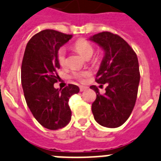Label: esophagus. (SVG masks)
<instances>
[{
  "label": "esophagus",
  "mask_w": 161,
  "mask_h": 161,
  "mask_svg": "<svg viewBox=\"0 0 161 161\" xmlns=\"http://www.w3.org/2000/svg\"><path fill=\"white\" fill-rule=\"evenodd\" d=\"M86 89H87V87H86V86H80V92L85 91V90H86Z\"/></svg>",
  "instance_id": "esophagus-1"
}]
</instances>
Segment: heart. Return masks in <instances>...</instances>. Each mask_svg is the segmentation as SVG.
I'll return each mask as SVG.
<instances>
[{"mask_svg": "<svg viewBox=\"0 0 161 161\" xmlns=\"http://www.w3.org/2000/svg\"><path fill=\"white\" fill-rule=\"evenodd\" d=\"M74 48L80 54H81L84 58H90L94 53V47L93 45L88 42L87 41L84 39H80L75 41L74 44ZM57 59L58 64L61 66H64L67 63V58H66V49L64 47L60 48L58 50L57 53ZM86 73L84 72H74L73 77L75 79H78L80 80H83Z\"/></svg>", "mask_w": 161, "mask_h": 161, "instance_id": "b5f03b06", "label": "heart"}]
</instances>
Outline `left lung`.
<instances>
[{
	"instance_id": "obj_1",
	"label": "left lung",
	"mask_w": 161,
	"mask_h": 161,
	"mask_svg": "<svg viewBox=\"0 0 161 161\" xmlns=\"http://www.w3.org/2000/svg\"><path fill=\"white\" fill-rule=\"evenodd\" d=\"M89 40L103 49L96 81L108 86L104 94H100L95 86H90L97 94L92 104L94 120L104 127H119L135 105L140 80L138 57L123 38L109 31L95 34Z\"/></svg>"
}]
</instances>
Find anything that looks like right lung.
Wrapping results in <instances>:
<instances>
[{"mask_svg":"<svg viewBox=\"0 0 161 161\" xmlns=\"http://www.w3.org/2000/svg\"><path fill=\"white\" fill-rule=\"evenodd\" d=\"M71 37L54 30H43L30 39L23 55L21 82L26 103L36 120L48 130H58L69 123L68 101L80 91L71 84L63 90L53 87L59 79L58 50Z\"/></svg>","mask_w":161,"mask_h":161,"instance_id":"right-lung-1","label":"right lung"}]
</instances>
